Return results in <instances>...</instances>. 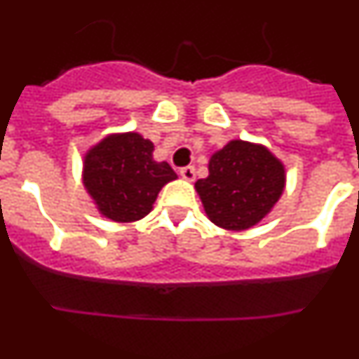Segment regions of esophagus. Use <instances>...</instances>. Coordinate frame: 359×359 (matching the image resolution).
Here are the masks:
<instances>
[{
    "instance_id": "esophagus-1",
    "label": "esophagus",
    "mask_w": 359,
    "mask_h": 359,
    "mask_svg": "<svg viewBox=\"0 0 359 359\" xmlns=\"http://www.w3.org/2000/svg\"><path fill=\"white\" fill-rule=\"evenodd\" d=\"M180 176H182L183 180H187V182H194L196 169L192 167V165H189V167H183V169H180Z\"/></svg>"
}]
</instances>
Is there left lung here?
<instances>
[{"label": "left lung", "instance_id": "obj_1", "mask_svg": "<svg viewBox=\"0 0 359 359\" xmlns=\"http://www.w3.org/2000/svg\"><path fill=\"white\" fill-rule=\"evenodd\" d=\"M194 187L212 223L243 231L273 210L286 187V167L264 145L230 140L212 154L208 176Z\"/></svg>", "mask_w": 359, "mask_h": 359}]
</instances>
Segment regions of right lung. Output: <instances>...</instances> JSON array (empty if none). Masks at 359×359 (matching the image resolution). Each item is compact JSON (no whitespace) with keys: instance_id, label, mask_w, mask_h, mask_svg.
Masks as SVG:
<instances>
[{"instance_id":"1","label":"right lung","mask_w":359,"mask_h":359,"mask_svg":"<svg viewBox=\"0 0 359 359\" xmlns=\"http://www.w3.org/2000/svg\"><path fill=\"white\" fill-rule=\"evenodd\" d=\"M154 145L140 133H113L88 149L82 183L95 207L115 223H135L152 210L158 192L176 172L152 158Z\"/></svg>"}]
</instances>
